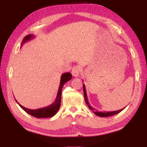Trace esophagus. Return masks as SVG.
<instances>
[{
	"mask_svg": "<svg viewBox=\"0 0 147 147\" xmlns=\"http://www.w3.org/2000/svg\"><path fill=\"white\" fill-rule=\"evenodd\" d=\"M80 73V68L78 66H74L72 69V74L74 77H78Z\"/></svg>",
	"mask_w": 147,
	"mask_h": 147,
	"instance_id": "1",
	"label": "esophagus"
}]
</instances>
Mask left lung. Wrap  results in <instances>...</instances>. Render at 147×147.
<instances>
[{"mask_svg": "<svg viewBox=\"0 0 147 147\" xmlns=\"http://www.w3.org/2000/svg\"><path fill=\"white\" fill-rule=\"evenodd\" d=\"M83 89H84V98H85V100H86V103L88 106L89 107V108L91 109V110L93 111V112L96 115H97L98 117H109V116H112L114 115H116L119 113H120L121 111H122L124 109L123 108L121 109H119V110L117 111H106V112H102V111H98L96 110L95 108H94L92 107L90 104L89 103L88 99V96H87V93H86V87L84 84H83Z\"/></svg>", "mask_w": 147, "mask_h": 147, "instance_id": "1", "label": "left lung"}]
</instances>
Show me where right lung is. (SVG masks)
Returning <instances> with one entry per match:
<instances>
[{"mask_svg": "<svg viewBox=\"0 0 147 147\" xmlns=\"http://www.w3.org/2000/svg\"><path fill=\"white\" fill-rule=\"evenodd\" d=\"M34 37L35 36L32 34H29L28 36H26L23 40L21 45H23L24 43H26V42L31 40V39H33ZM71 78H72V74L70 73H65L62 74L61 76L60 84H59V87L58 89V94H57L56 100L53 104L48 106L43 107V108H41L36 109H30L26 108L25 107L21 105L19 103L17 102V101L16 100L17 102V104L19 105V106L21 107L23 110L25 111L27 113H28L32 116L34 117H36V118L52 117H53L54 115H56V113L58 112L59 107H60L61 91H62L63 86L64 84L70 80Z\"/></svg>", "mask_w": 147, "mask_h": 147, "instance_id": "obj_1", "label": "right lung"}]
</instances>
